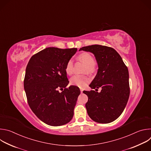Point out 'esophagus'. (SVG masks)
Instances as JSON below:
<instances>
[{
    "label": "esophagus",
    "mask_w": 151,
    "mask_h": 151,
    "mask_svg": "<svg viewBox=\"0 0 151 151\" xmlns=\"http://www.w3.org/2000/svg\"><path fill=\"white\" fill-rule=\"evenodd\" d=\"M80 91H81V93H82V92H83V90H82V89H80Z\"/></svg>",
    "instance_id": "34e87169"
}]
</instances>
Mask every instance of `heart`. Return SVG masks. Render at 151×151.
Listing matches in <instances>:
<instances>
[{"instance_id": "1", "label": "heart", "mask_w": 151, "mask_h": 151, "mask_svg": "<svg viewBox=\"0 0 151 151\" xmlns=\"http://www.w3.org/2000/svg\"><path fill=\"white\" fill-rule=\"evenodd\" d=\"M78 60L85 64L83 68V72H87L88 73L91 74L94 73L96 70V64L94 63V59L93 57L88 52H83L78 56ZM65 72L69 75H71L73 73V61L72 59L68 60L66 64ZM90 79L87 75H75L71 78L70 80V83L71 85H76L78 87L83 88L87 85Z\"/></svg>"}]
</instances>
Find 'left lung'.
<instances>
[{"mask_svg":"<svg viewBox=\"0 0 151 151\" xmlns=\"http://www.w3.org/2000/svg\"><path fill=\"white\" fill-rule=\"evenodd\" d=\"M92 52L98 64V71L90 87L83 91L88 97L85 104L88 115L94 121L110 123L122 113L130 96L129 73L121 57L114 48L100 45L83 47L79 51ZM102 88L101 92L97 89Z\"/></svg>","mask_w":151,"mask_h":151,"instance_id":"obj_1","label":"left lung"}]
</instances>
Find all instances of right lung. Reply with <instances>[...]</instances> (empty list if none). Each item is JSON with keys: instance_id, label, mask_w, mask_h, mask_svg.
Instances as JSON below:
<instances>
[{"instance_id": "obj_1", "label": "right lung", "mask_w": 151, "mask_h": 151, "mask_svg": "<svg viewBox=\"0 0 151 151\" xmlns=\"http://www.w3.org/2000/svg\"><path fill=\"white\" fill-rule=\"evenodd\" d=\"M76 51L77 48H47L33 55L27 64L24 88L29 105L49 125H63L73 118L81 92L75 85L66 88L69 81L65 67Z\"/></svg>"}]
</instances>
